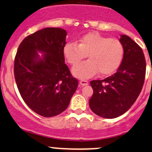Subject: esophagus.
Instances as JSON below:
<instances>
[{
	"label": "esophagus",
	"mask_w": 152,
	"mask_h": 152,
	"mask_svg": "<svg viewBox=\"0 0 152 152\" xmlns=\"http://www.w3.org/2000/svg\"><path fill=\"white\" fill-rule=\"evenodd\" d=\"M79 83L80 85L82 86H87L88 84V82L87 80H81L79 82Z\"/></svg>",
	"instance_id": "esophagus-1"
}]
</instances>
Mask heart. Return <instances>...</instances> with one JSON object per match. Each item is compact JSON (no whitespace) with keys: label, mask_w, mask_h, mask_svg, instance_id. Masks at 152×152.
<instances>
[{"label":"heart","mask_w":152,"mask_h":152,"mask_svg":"<svg viewBox=\"0 0 152 152\" xmlns=\"http://www.w3.org/2000/svg\"><path fill=\"white\" fill-rule=\"evenodd\" d=\"M64 54L72 66L77 65L87 56L88 60L72 69L74 75L86 79L97 72L101 75H107L115 72L122 61L124 46L118 39L90 33L80 39L78 44H66Z\"/></svg>","instance_id":"obj_1"}]
</instances>
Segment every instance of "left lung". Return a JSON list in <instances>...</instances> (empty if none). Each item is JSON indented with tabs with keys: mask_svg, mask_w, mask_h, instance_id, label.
<instances>
[{
	"mask_svg": "<svg viewBox=\"0 0 152 152\" xmlns=\"http://www.w3.org/2000/svg\"><path fill=\"white\" fill-rule=\"evenodd\" d=\"M119 41L124 46V56L116 72L90 83L94 94L89 106L102 118H114L126 112L138 97L144 83L146 64L141 48L126 35H121Z\"/></svg>",
	"mask_w": 152,
	"mask_h": 152,
	"instance_id": "obj_1",
	"label": "left lung"
}]
</instances>
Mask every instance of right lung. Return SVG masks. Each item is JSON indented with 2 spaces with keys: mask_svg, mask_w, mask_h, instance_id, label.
Wrapping results in <instances>:
<instances>
[{
  "mask_svg": "<svg viewBox=\"0 0 152 152\" xmlns=\"http://www.w3.org/2000/svg\"><path fill=\"white\" fill-rule=\"evenodd\" d=\"M66 31L46 28L23 40L15 58V78L22 98L33 111L52 117L64 111L78 81L64 62ZM44 53L42 57L38 52Z\"/></svg>",
  "mask_w": 152,
  "mask_h": 152,
  "instance_id": "obj_1",
  "label": "right lung"
}]
</instances>
